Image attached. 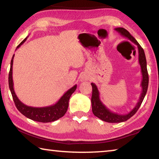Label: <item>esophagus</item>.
Segmentation results:
<instances>
[{"label": "esophagus", "instance_id": "1", "mask_svg": "<svg viewBox=\"0 0 159 159\" xmlns=\"http://www.w3.org/2000/svg\"><path fill=\"white\" fill-rule=\"evenodd\" d=\"M81 79H82V80H89L87 76H83Z\"/></svg>", "mask_w": 159, "mask_h": 159}]
</instances>
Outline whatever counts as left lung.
<instances>
[{
	"label": "left lung",
	"instance_id": "obj_1",
	"mask_svg": "<svg viewBox=\"0 0 159 159\" xmlns=\"http://www.w3.org/2000/svg\"><path fill=\"white\" fill-rule=\"evenodd\" d=\"M115 30L117 31L121 35L126 37V38H127L130 41L137 45L138 49V60H139V64L141 68V73H142V81H141L140 84L141 87H142V92H141L139 100H138V103H136L134 109H132V111H130L128 114L120 115L115 113L114 112H112L111 110H109L103 104L100 99L99 92L98 90L97 85L94 83H92L91 85L92 87V94L91 102L92 112H93L95 116L99 117L100 120L109 123H120L125 122V121L128 120L129 118H131L133 115H135V112L139 109L141 103H142L144 98L145 97L149 84V76L148 69H147V60L143 48L138 44L136 39L125 28H115Z\"/></svg>",
	"mask_w": 159,
	"mask_h": 159
}]
</instances>
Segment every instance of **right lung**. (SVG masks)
<instances>
[{"label":"right lung","instance_id":"obj_1","mask_svg":"<svg viewBox=\"0 0 159 159\" xmlns=\"http://www.w3.org/2000/svg\"><path fill=\"white\" fill-rule=\"evenodd\" d=\"M27 38L28 37L17 46L16 50L24 44ZM14 57V55H13L12 58L11 60L8 81H9V88L11 93V96H12L13 98L14 102L15 103L16 107L19 110V111L21 114L24 115V116L29 118V119L32 120L44 123L54 122V121L58 120L60 117L64 116L67 111L69 100H70L71 95L76 90L77 85H75L70 89H68L62 95V97L57 101V102H56L53 105L44 106V107H32V106L25 105L19 99L14 89V83L12 79V66Z\"/></svg>","mask_w":159,"mask_h":159}]
</instances>
